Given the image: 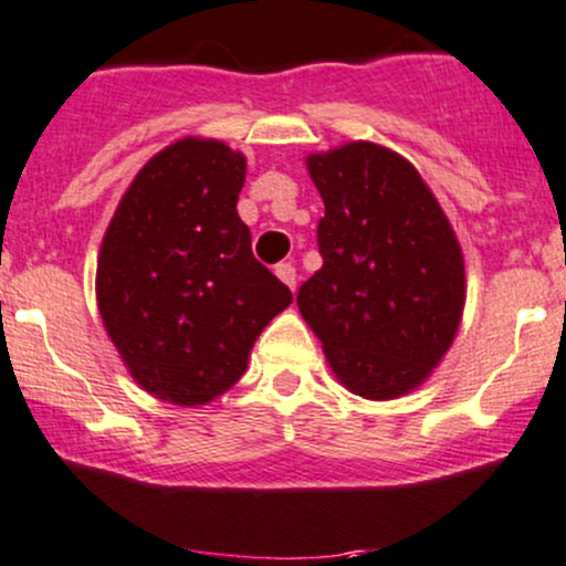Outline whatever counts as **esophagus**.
Returning <instances> with one entry per match:
<instances>
[{"mask_svg":"<svg viewBox=\"0 0 566 566\" xmlns=\"http://www.w3.org/2000/svg\"><path fill=\"white\" fill-rule=\"evenodd\" d=\"M276 276L282 279V282L287 284L290 290H295V279H298V273H295V268L290 265V262H279V265H276Z\"/></svg>","mask_w":566,"mask_h":566,"instance_id":"obj_1","label":"esophagus"}]
</instances>
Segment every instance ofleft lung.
Returning <instances> with one entry per match:
<instances>
[{
  "label": "left lung",
  "instance_id": "8db88e82",
  "mask_svg": "<svg viewBox=\"0 0 566 566\" xmlns=\"http://www.w3.org/2000/svg\"><path fill=\"white\" fill-rule=\"evenodd\" d=\"M325 216L323 268L298 310L336 378L367 399L402 397L458 334L465 268L452 224L397 153L353 142L306 161Z\"/></svg>",
  "mask_w": 566,
  "mask_h": 566
}]
</instances>
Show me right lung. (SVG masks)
<instances>
[{"label":"right lung","mask_w":566,"mask_h":566,"mask_svg":"<svg viewBox=\"0 0 566 566\" xmlns=\"http://www.w3.org/2000/svg\"><path fill=\"white\" fill-rule=\"evenodd\" d=\"M247 158L213 139L153 156L119 199L98 260L104 325L145 391L205 405L247 373L249 350L293 304L251 254L238 216Z\"/></svg>","instance_id":"right-lung-1"}]
</instances>
